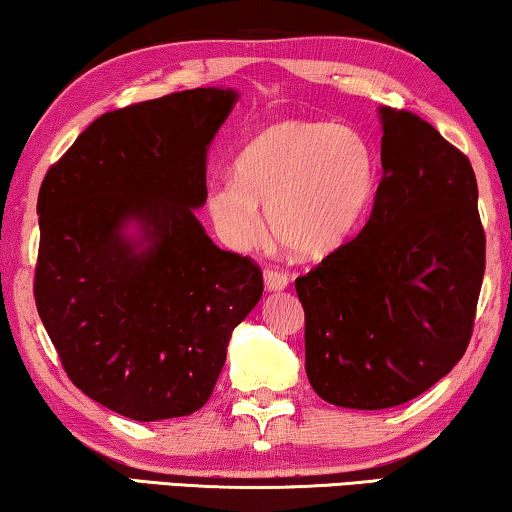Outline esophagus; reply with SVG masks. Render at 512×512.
Segmentation results:
<instances>
[{
    "label": "esophagus",
    "mask_w": 512,
    "mask_h": 512,
    "mask_svg": "<svg viewBox=\"0 0 512 512\" xmlns=\"http://www.w3.org/2000/svg\"><path fill=\"white\" fill-rule=\"evenodd\" d=\"M287 283H290V278H287V273L283 269H278V266H266L264 269L266 290L280 292V290H285Z\"/></svg>",
    "instance_id": "obj_1"
}]
</instances>
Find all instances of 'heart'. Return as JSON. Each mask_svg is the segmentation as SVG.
<instances>
[{"mask_svg": "<svg viewBox=\"0 0 512 512\" xmlns=\"http://www.w3.org/2000/svg\"><path fill=\"white\" fill-rule=\"evenodd\" d=\"M376 190V160L362 136L327 122H280L243 148L236 178L208 187L215 227L248 246L266 225L287 253L315 259L355 234Z\"/></svg>", "mask_w": 512, "mask_h": 512, "instance_id": "obj_1", "label": "heart"}]
</instances>
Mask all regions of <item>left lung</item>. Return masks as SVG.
<instances>
[{
    "instance_id": "1",
    "label": "left lung",
    "mask_w": 512,
    "mask_h": 512,
    "mask_svg": "<svg viewBox=\"0 0 512 512\" xmlns=\"http://www.w3.org/2000/svg\"><path fill=\"white\" fill-rule=\"evenodd\" d=\"M383 178L355 239L294 280L306 376L341 408L420 397L469 348L485 276L478 183L462 150L410 111L380 109Z\"/></svg>"
}]
</instances>
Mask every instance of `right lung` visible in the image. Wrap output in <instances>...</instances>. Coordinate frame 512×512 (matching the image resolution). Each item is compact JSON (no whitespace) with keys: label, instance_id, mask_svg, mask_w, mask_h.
<instances>
[{"label":"right lung","instance_id":"obj_1","mask_svg":"<svg viewBox=\"0 0 512 512\" xmlns=\"http://www.w3.org/2000/svg\"><path fill=\"white\" fill-rule=\"evenodd\" d=\"M234 90L194 88L109 111L46 171L34 301L71 383L136 422L211 399L262 269L220 250L192 208ZM142 227L146 249L121 229Z\"/></svg>","mask_w":512,"mask_h":512}]
</instances>
